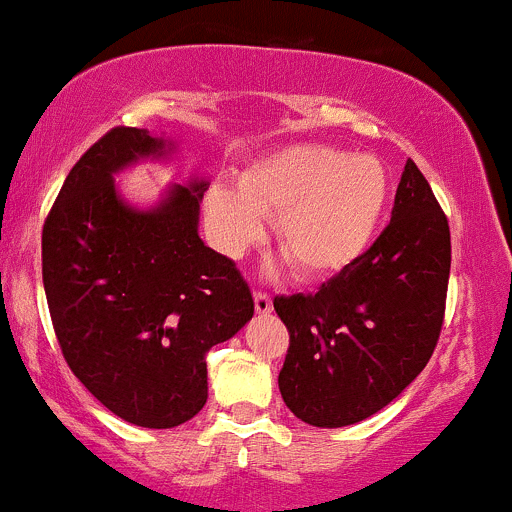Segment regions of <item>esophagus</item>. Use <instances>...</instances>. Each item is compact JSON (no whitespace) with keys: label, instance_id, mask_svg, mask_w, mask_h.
Returning a JSON list of instances; mask_svg holds the SVG:
<instances>
[{"label":"esophagus","instance_id":"esophagus-1","mask_svg":"<svg viewBox=\"0 0 512 512\" xmlns=\"http://www.w3.org/2000/svg\"><path fill=\"white\" fill-rule=\"evenodd\" d=\"M254 305H256V313L258 315H268L273 310V300L271 295L263 293V291H256L254 293Z\"/></svg>","mask_w":512,"mask_h":512}]
</instances>
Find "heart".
Returning <instances> with one entry per match:
<instances>
[{"label": "heart", "instance_id": "obj_1", "mask_svg": "<svg viewBox=\"0 0 512 512\" xmlns=\"http://www.w3.org/2000/svg\"><path fill=\"white\" fill-rule=\"evenodd\" d=\"M387 172L370 155L328 145H293L261 157L236 189L207 194V219L224 251H244L276 219V244L298 276L350 266L372 241L387 207Z\"/></svg>", "mask_w": 512, "mask_h": 512}]
</instances>
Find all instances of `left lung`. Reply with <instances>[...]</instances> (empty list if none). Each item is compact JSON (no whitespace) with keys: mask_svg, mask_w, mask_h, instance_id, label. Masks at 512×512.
Wrapping results in <instances>:
<instances>
[{"mask_svg":"<svg viewBox=\"0 0 512 512\" xmlns=\"http://www.w3.org/2000/svg\"><path fill=\"white\" fill-rule=\"evenodd\" d=\"M451 271L444 209L407 160L377 241L315 293L276 295L291 342L278 374L305 424H357L402 394L439 342Z\"/></svg>","mask_w":512,"mask_h":512,"instance_id":"8db88e82","label":"left lung"}]
</instances>
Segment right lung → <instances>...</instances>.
Instances as JSON below:
<instances>
[{"label":"right lung","instance_id":"obj_1","mask_svg":"<svg viewBox=\"0 0 512 512\" xmlns=\"http://www.w3.org/2000/svg\"><path fill=\"white\" fill-rule=\"evenodd\" d=\"M165 140L108 130L73 165L41 231V276L63 360L120 419L172 429L207 402V352L254 315L249 283L197 234L207 184H175L150 212L113 175Z\"/></svg>","mask_w":512,"mask_h":512}]
</instances>
